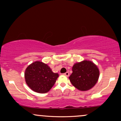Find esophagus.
Returning a JSON list of instances; mask_svg holds the SVG:
<instances>
[{
  "label": "esophagus",
  "instance_id": "34e87169",
  "mask_svg": "<svg viewBox=\"0 0 121 121\" xmlns=\"http://www.w3.org/2000/svg\"><path fill=\"white\" fill-rule=\"evenodd\" d=\"M63 75L66 76V77H69V73L67 72L65 73H64Z\"/></svg>",
  "mask_w": 121,
  "mask_h": 121
}]
</instances>
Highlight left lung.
<instances>
[{"label": "left lung", "mask_w": 121, "mask_h": 121, "mask_svg": "<svg viewBox=\"0 0 121 121\" xmlns=\"http://www.w3.org/2000/svg\"><path fill=\"white\" fill-rule=\"evenodd\" d=\"M73 73L69 77L71 83L81 91H86L92 88L99 77L97 66L89 60H84L74 64Z\"/></svg>", "instance_id": "1"}]
</instances>
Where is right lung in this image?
Returning a JSON list of instances; mask_svg holds the SVG:
<instances>
[{"mask_svg":"<svg viewBox=\"0 0 121 121\" xmlns=\"http://www.w3.org/2000/svg\"><path fill=\"white\" fill-rule=\"evenodd\" d=\"M59 75L54 73L47 64L35 62L29 65L25 72L27 85L38 93H46L54 85Z\"/></svg>","mask_w":121,"mask_h":121,"instance_id":"obj_1","label":"right lung"}]
</instances>
